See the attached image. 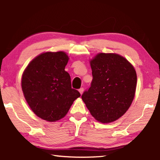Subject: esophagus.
<instances>
[{
    "label": "esophagus",
    "instance_id": "1",
    "mask_svg": "<svg viewBox=\"0 0 160 160\" xmlns=\"http://www.w3.org/2000/svg\"><path fill=\"white\" fill-rule=\"evenodd\" d=\"M79 92H80V93L82 94L83 93V92H84V88H81L80 89H79Z\"/></svg>",
    "mask_w": 160,
    "mask_h": 160
}]
</instances>
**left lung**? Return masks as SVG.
<instances>
[{
	"mask_svg": "<svg viewBox=\"0 0 160 160\" xmlns=\"http://www.w3.org/2000/svg\"><path fill=\"white\" fill-rule=\"evenodd\" d=\"M93 79L82 99L91 115L108 123L121 117L131 105L137 84L133 66L116 53H100L90 61Z\"/></svg>",
	"mask_w": 160,
	"mask_h": 160,
	"instance_id": "1",
	"label": "left lung"
}]
</instances>
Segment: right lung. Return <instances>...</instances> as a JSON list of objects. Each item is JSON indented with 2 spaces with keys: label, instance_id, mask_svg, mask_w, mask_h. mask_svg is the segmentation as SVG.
I'll return each instance as SVG.
<instances>
[{
  "label": "right lung",
  "instance_id": "obj_1",
  "mask_svg": "<svg viewBox=\"0 0 160 160\" xmlns=\"http://www.w3.org/2000/svg\"><path fill=\"white\" fill-rule=\"evenodd\" d=\"M68 59L63 51L43 53L29 63L22 77V90L29 107L38 117L50 122L63 118L80 96L72 88L65 70Z\"/></svg>",
  "mask_w": 160,
  "mask_h": 160
}]
</instances>
